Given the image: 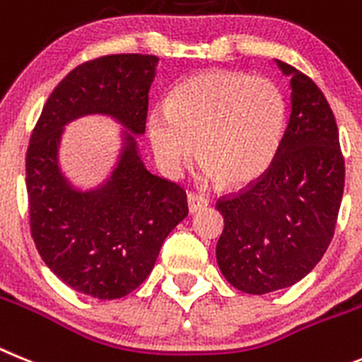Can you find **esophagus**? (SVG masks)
<instances>
[{
  "instance_id": "34e87169",
  "label": "esophagus",
  "mask_w": 362,
  "mask_h": 362,
  "mask_svg": "<svg viewBox=\"0 0 362 362\" xmlns=\"http://www.w3.org/2000/svg\"><path fill=\"white\" fill-rule=\"evenodd\" d=\"M209 206V200L206 197H200V194H187V207H189V213H197L204 207Z\"/></svg>"
}]
</instances>
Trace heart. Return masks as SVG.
Returning a JSON list of instances; mask_svg holds the SVG:
<instances>
[{
    "mask_svg": "<svg viewBox=\"0 0 362 362\" xmlns=\"http://www.w3.org/2000/svg\"><path fill=\"white\" fill-rule=\"evenodd\" d=\"M284 120V98L272 80L206 71L180 81L168 105L156 103L151 109L146 133L168 177H178L194 151L202 180L240 187L272 165Z\"/></svg>",
    "mask_w": 362,
    "mask_h": 362,
    "instance_id": "b5f03b06",
    "label": "heart"
}]
</instances>
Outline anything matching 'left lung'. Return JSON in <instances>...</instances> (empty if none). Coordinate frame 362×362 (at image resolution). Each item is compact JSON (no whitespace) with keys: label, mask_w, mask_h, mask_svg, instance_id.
I'll list each match as a JSON object with an SVG mask.
<instances>
[{"label":"left lung","mask_w":362,"mask_h":362,"mask_svg":"<svg viewBox=\"0 0 362 362\" xmlns=\"http://www.w3.org/2000/svg\"><path fill=\"white\" fill-rule=\"evenodd\" d=\"M290 78V118L268 171L220 200L224 231L216 262L237 290L264 295L303 281L332 242L344 191L335 116L306 74L275 59Z\"/></svg>","instance_id":"left-lung-1"}]
</instances>
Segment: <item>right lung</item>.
Returning <instances> with one entry per match:
<instances>
[{
	"instance_id": "obj_1",
	"label": "right lung",
	"mask_w": 362,
	"mask_h": 362,
	"mask_svg": "<svg viewBox=\"0 0 362 362\" xmlns=\"http://www.w3.org/2000/svg\"><path fill=\"white\" fill-rule=\"evenodd\" d=\"M160 59L112 54L72 69L47 100L27 149L30 233L47 268L74 291L112 300L155 268L163 240L187 216L185 193L147 171L136 136L146 131ZM103 115L121 125L115 162L96 185L61 168L69 123Z\"/></svg>"
}]
</instances>
